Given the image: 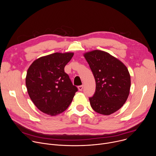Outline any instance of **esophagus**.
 Listing matches in <instances>:
<instances>
[{
  "label": "esophagus",
  "mask_w": 156,
  "mask_h": 156,
  "mask_svg": "<svg viewBox=\"0 0 156 156\" xmlns=\"http://www.w3.org/2000/svg\"><path fill=\"white\" fill-rule=\"evenodd\" d=\"M78 88L79 91H82V90H83V85L79 86L78 87Z\"/></svg>",
  "instance_id": "1"
}]
</instances>
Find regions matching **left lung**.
<instances>
[{"mask_svg":"<svg viewBox=\"0 0 156 156\" xmlns=\"http://www.w3.org/2000/svg\"><path fill=\"white\" fill-rule=\"evenodd\" d=\"M84 56L93 73L96 91L89 98L95 112L105 115L119 110L128 99L131 78L126 66L110 54L99 50Z\"/></svg>","mask_w":156,"mask_h":156,"instance_id":"obj_1","label":"left lung"}]
</instances>
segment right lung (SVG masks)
Instances as JSON below:
<instances>
[{"mask_svg":"<svg viewBox=\"0 0 156 156\" xmlns=\"http://www.w3.org/2000/svg\"><path fill=\"white\" fill-rule=\"evenodd\" d=\"M72 52L54 53L41 57L30 65L26 76L28 93L36 107L51 116L68 108L78 88L64 71Z\"/></svg>","mask_w":156,"mask_h":156,"instance_id":"1","label":"right lung"}]
</instances>
